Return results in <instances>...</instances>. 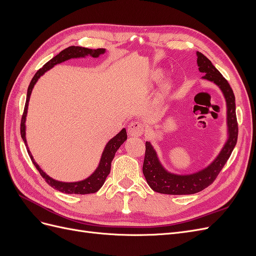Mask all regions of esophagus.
<instances>
[{"instance_id":"1","label":"esophagus","mask_w":256,"mask_h":256,"mask_svg":"<svg viewBox=\"0 0 256 256\" xmlns=\"http://www.w3.org/2000/svg\"><path fill=\"white\" fill-rule=\"evenodd\" d=\"M144 131V127L140 122L134 120L129 124L128 126V134L130 136H140Z\"/></svg>"}]
</instances>
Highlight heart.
<instances>
[{"label": "heart", "instance_id": "obj_1", "mask_svg": "<svg viewBox=\"0 0 256 256\" xmlns=\"http://www.w3.org/2000/svg\"><path fill=\"white\" fill-rule=\"evenodd\" d=\"M162 74H164V70H162L161 68L154 69V70H152V72L150 74V80L154 82H157L158 80H160Z\"/></svg>", "mask_w": 256, "mask_h": 256}]
</instances>
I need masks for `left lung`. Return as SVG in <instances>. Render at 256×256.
<instances>
[{"instance_id": "8db88e82", "label": "left lung", "mask_w": 256, "mask_h": 256, "mask_svg": "<svg viewBox=\"0 0 256 256\" xmlns=\"http://www.w3.org/2000/svg\"><path fill=\"white\" fill-rule=\"evenodd\" d=\"M196 63L200 72L205 74L202 79L216 85L222 92L226 104V140L220 152L207 166L189 174H176L170 172L159 159L158 152L150 141H146V152L143 164V174L150 187L164 194L184 196L194 194L208 187L218 176L226 164L237 143L238 125L236 118V106L233 90L223 78L210 60L204 54L196 52Z\"/></svg>"}]
</instances>
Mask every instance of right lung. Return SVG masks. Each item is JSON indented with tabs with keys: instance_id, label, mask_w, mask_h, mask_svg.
<instances>
[{
	"instance_id": "obj_1",
	"label": "right lung",
	"mask_w": 256,
	"mask_h": 256,
	"mask_svg": "<svg viewBox=\"0 0 256 256\" xmlns=\"http://www.w3.org/2000/svg\"><path fill=\"white\" fill-rule=\"evenodd\" d=\"M104 53H106V49H88V48H83V47H76V46L68 47L65 50L60 51L58 56L51 58L48 63H46L42 66V68H40V70L35 74L32 81H30V83L28 85V88L24 112H23L22 120H21V138H22V140L24 141V144L26 146V150L30 154V160H32L34 166L38 170V172H40V175L44 178V180L47 182L48 184H50L52 188L56 189L63 193H67V194H90V193L97 192L100 188L102 187V184H104L108 175L110 174L111 164H112V160L115 156V152H118L120 145L127 140L126 129L122 128L118 134L113 136L111 140L106 143V145L104 146V150L102 154V157H100L98 166L88 177L85 178V180H79V182H60V180H54V178L50 177L47 173H44L42 171L40 166L37 164V162L35 161L34 157L32 156V154H30V148L28 146L26 136V115H28L30 97V94H32V90L35 86V84L37 83L38 79H40L42 76H44L46 72L50 70V69L53 68L56 65L63 63V62L72 60V58H83L86 56H92V58H97L102 56V54H104Z\"/></svg>"
}]
</instances>
